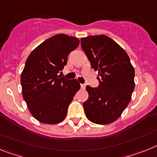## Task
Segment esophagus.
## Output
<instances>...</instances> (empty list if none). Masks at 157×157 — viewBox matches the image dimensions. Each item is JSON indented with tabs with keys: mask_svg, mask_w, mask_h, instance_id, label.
<instances>
[{
	"mask_svg": "<svg viewBox=\"0 0 157 157\" xmlns=\"http://www.w3.org/2000/svg\"><path fill=\"white\" fill-rule=\"evenodd\" d=\"M81 88L82 90H84V89L86 88V85H85V84H81Z\"/></svg>",
	"mask_w": 157,
	"mask_h": 157,
	"instance_id": "34e87169",
	"label": "esophagus"
}]
</instances>
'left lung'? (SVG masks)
<instances>
[{
	"instance_id": "obj_1",
	"label": "left lung",
	"mask_w": 157,
	"mask_h": 157,
	"mask_svg": "<svg viewBox=\"0 0 157 157\" xmlns=\"http://www.w3.org/2000/svg\"><path fill=\"white\" fill-rule=\"evenodd\" d=\"M81 46L91 67L99 72V87H86L89 94L83 103L86 118L94 124H111L130 103L134 67L126 51L106 35L82 37Z\"/></svg>"
}]
</instances>
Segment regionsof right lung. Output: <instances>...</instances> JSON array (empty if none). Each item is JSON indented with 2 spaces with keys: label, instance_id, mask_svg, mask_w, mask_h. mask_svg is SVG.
<instances>
[{
  "label": "right lung",
  "instance_id": "1",
  "mask_svg": "<svg viewBox=\"0 0 157 157\" xmlns=\"http://www.w3.org/2000/svg\"><path fill=\"white\" fill-rule=\"evenodd\" d=\"M78 45L77 37L59 33L40 44L27 58L21 75L22 95L31 115L42 124L62 122L80 89L76 79L58 75Z\"/></svg>",
  "mask_w": 157,
  "mask_h": 157
}]
</instances>
